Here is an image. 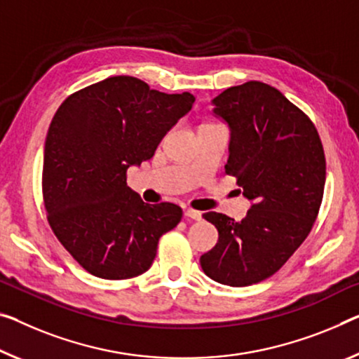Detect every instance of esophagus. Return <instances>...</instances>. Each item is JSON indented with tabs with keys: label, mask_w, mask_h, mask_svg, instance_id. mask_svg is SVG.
I'll use <instances>...</instances> for the list:
<instances>
[{
	"label": "esophagus",
	"mask_w": 359,
	"mask_h": 359,
	"mask_svg": "<svg viewBox=\"0 0 359 359\" xmlns=\"http://www.w3.org/2000/svg\"><path fill=\"white\" fill-rule=\"evenodd\" d=\"M184 217H186V218H191V219H196V222H201V219H202V213L197 212V210H192V208H186V210H184Z\"/></svg>",
	"instance_id": "1"
}]
</instances>
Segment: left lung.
Masks as SVG:
<instances>
[{
    "label": "left lung",
    "instance_id": "1",
    "mask_svg": "<svg viewBox=\"0 0 359 359\" xmlns=\"http://www.w3.org/2000/svg\"><path fill=\"white\" fill-rule=\"evenodd\" d=\"M231 130L226 173L252 202L242 222L203 213L218 242L201 257L208 278L231 287L262 283L289 260L316 222L326 157L310 118L262 81L231 86L213 99Z\"/></svg>",
    "mask_w": 359,
    "mask_h": 359
}]
</instances>
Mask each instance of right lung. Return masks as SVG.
Listing matches in <instances>:
<instances>
[{"mask_svg":"<svg viewBox=\"0 0 359 359\" xmlns=\"http://www.w3.org/2000/svg\"><path fill=\"white\" fill-rule=\"evenodd\" d=\"M194 101L118 75L60 104L45 142L43 201L53 233L88 273L112 280L146 273L161 236L181 222L175 203L142 202L126 170L152 158Z\"/></svg>","mask_w":359,"mask_h":359,"instance_id":"right-lung-1","label":"right lung"}]
</instances>
